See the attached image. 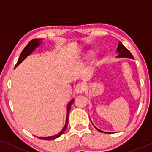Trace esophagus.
<instances>
[{"mask_svg": "<svg viewBox=\"0 0 152 152\" xmlns=\"http://www.w3.org/2000/svg\"><path fill=\"white\" fill-rule=\"evenodd\" d=\"M84 90H85V86H84V84L82 83H78L77 85L76 86V87H75V91H76V93H78V94L83 93Z\"/></svg>", "mask_w": 152, "mask_h": 152, "instance_id": "1", "label": "esophagus"}]
</instances>
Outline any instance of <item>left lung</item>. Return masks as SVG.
Segmentation results:
<instances>
[{"label":"left lung","mask_w":152,"mask_h":152,"mask_svg":"<svg viewBox=\"0 0 152 152\" xmlns=\"http://www.w3.org/2000/svg\"><path fill=\"white\" fill-rule=\"evenodd\" d=\"M117 51H118V53H119L118 57H127V58H134V57H133V56H132V54H131V52H129L128 49L126 48V47L124 46V45H122V44L120 42H119V45H118V49H117ZM94 127H95V126H94ZM95 128H96L98 131L100 132H103V131H101L100 129H98L96 127H95ZM104 133H110V132H105Z\"/></svg>","instance_id":"obj_1"}]
</instances>
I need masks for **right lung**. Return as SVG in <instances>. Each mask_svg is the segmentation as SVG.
<instances>
[{
  "mask_svg": "<svg viewBox=\"0 0 152 152\" xmlns=\"http://www.w3.org/2000/svg\"><path fill=\"white\" fill-rule=\"evenodd\" d=\"M39 41H40L39 39H34L31 40L30 42L27 44V46L24 48L23 52H22V53L20 54V57H19V58H18V61L17 62V64H15V67L18 66L20 64L21 62L23 61L27 56L30 55L31 53L32 52V51H33L37 47L39 46V44H40ZM73 102H74V100H71L70 103H69L68 106H67V114H66V125L64 126V127L63 128V129H62V130L58 134L54 135V136L47 137H37L38 138L42 139V140H54V139H56V138L59 137L61 136V135L63 134L64 132L65 129L67 127V125H68V118H69V111H70V110H71V104L73 103Z\"/></svg>",
  "mask_w": 152,
  "mask_h": 152,
  "instance_id": "add662e5",
  "label": "right lung"
}]
</instances>
